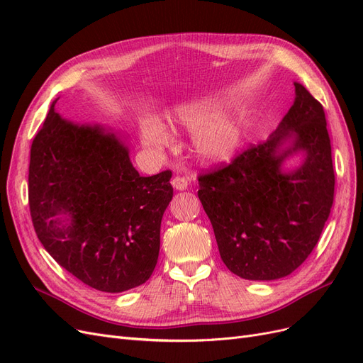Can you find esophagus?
<instances>
[{
	"label": "esophagus",
	"instance_id": "esophagus-1",
	"mask_svg": "<svg viewBox=\"0 0 363 363\" xmlns=\"http://www.w3.org/2000/svg\"><path fill=\"white\" fill-rule=\"evenodd\" d=\"M171 184L174 186V189H177V191H184L186 188H188V179H184V177H180V175H177V177H174L172 180H171Z\"/></svg>",
	"mask_w": 363,
	"mask_h": 363
}]
</instances>
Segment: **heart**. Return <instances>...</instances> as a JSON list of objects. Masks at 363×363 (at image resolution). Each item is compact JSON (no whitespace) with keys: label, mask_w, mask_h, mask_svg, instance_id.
Here are the masks:
<instances>
[{"label":"heart","mask_w":363,"mask_h":363,"mask_svg":"<svg viewBox=\"0 0 363 363\" xmlns=\"http://www.w3.org/2000/svg\"><path fill=\"white\" fill-rule=\"evenodd\" d=\"M218 108L208 103L186 106L177 115L180 125L192 131L201 130L195 138L194 150L199 159L207 163L230 159L240 144V128L236 121L230 118L218 119ZM142 140L148 148L160 151L169 145L171 136L160 125L145 124L142 127Z\"/></svg>","instance_id":"obj_1"}]
</instances>
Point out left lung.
I'll list each match as a JSON object with an SVG mask.
<instances>
[{
    "mask_svg": "<svg viewBox=\"0 0 363 363\" xmlns=\"http://www.w3.org/2000/svg\"><path fill=\"white\" fill-rule=\"evenodd\" d=\"M269 139L199 175V199L225 267L247 280H276L298 268L320 240L335 196L332 145L321 103L300 83ZM289 138L288 149L281 145ZM298 149L292 173L281 163Z\"/></svg>",
    "mask_w": 363,
    "mask_h": 363,
    "instance_id": "obj_1",
    "label": "left lung"
}]
</instances>
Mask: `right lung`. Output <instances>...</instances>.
I'll list each match as a JSON object with an SVG mask.
<instances>
[{"mask_svg": "<svg viewBox=\"0 0 363 363\" xmlns=\"http://www.w3.org/2000/svg\"><path fill=\"white\" fill-rule=\"evenodd\" d=\"M54 104L30 150L35 232L51 257L87 286L112 294L136 288L156 268L172 172L142 177L113 133L72 124ZM59 214L70 224L62 225Z\"/></svg>", "mask_w": 363, "mask_h": 363, "instance_id": "obj_1", "label": "right lung"}]
</instances>
